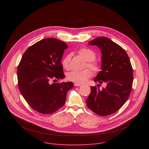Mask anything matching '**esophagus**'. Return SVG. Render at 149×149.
Here are the masks:
<instances>
[{
    "label": "esophagus",
    "mask_w": 149,
    "mask_h": 149,
    "mask_svg": "<svg viewBox=\"0 0 149 149\" xmlns=\"http://www.w3.org/2000/svg\"><path fill=\"white\" fill-rule=\"evenodd\" d=\"M82 85L81 84H78V83H74V86L75 87H80Z\"/></svg>",
    "instance_id": "obj_1"
}]
</instances>
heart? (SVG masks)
Listing matches in <instances>:
<instances>
[{
	"label": "heart",
	"instance_id": "heart-1",
	"mask_svg": "<svg viewBox=\"0 0 149 149\" xmlns=\"http://www.w3.org/2000/svg\"><path fill=\"white\" fill-rule=\"evenodd\" d=\"M78 53L85 60L87 61L86 66L90 68L94 72H98L100 70V65L99 63L94 59H95L96 55L92 50L83 48L78 50ZM71 59V54L67 55L62 61V65L63 68L67 70L70 69V61ZM92 75V72L89 69H86L83 71H72L70 72L68 75V79L72 82L77 83H84L86 80Z\"/></svg>",
	"mask_w": 149,
	"mask_h": 149
}]
</instances>
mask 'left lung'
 Wrapping results in <instances>:
<instances>
[{
	"label": "left lung",
	"mask_w": 149,
	"mask_h": 149,
	"mask_svg": "<svg viewBox=\"0 0 149 149\" xmlns=\"http://www.w3.org/2000/svg\"><path fill=\"white\" fill-rule=\"evenodd\" d=\"M89 45L97 46L102 55L101 71L94 81L105 82L107 86L101 90L91 87L86 103L97 114L109 116L118 110L130 94L133 81L132 66L125 50L107 37L97 38L89 42Z\"/></svg>",
	"instance_id": "obj_1"
}]
</instances>
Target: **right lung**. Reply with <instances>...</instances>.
Returning <instances> with one entry per match:
<instances>
[{"label": "right lung", "instance_id": "add662e5", "mask_svg": "<svg viewBox=\"0 0 149 149\" xmlns=\"http://www.w3.org/2000/svg\"><path fill=\"white\" fill-rule=\"evenodd\" d=\"M68 45L55 38L40 40L28 48L18 65L19 91L30 107L44 114H52L64 105L72 82L51 83L65 75L61 63ZM54 80V81H55Z\"/></svg>", "mask_w": 149, "mask_h": 149}]
</instances>
